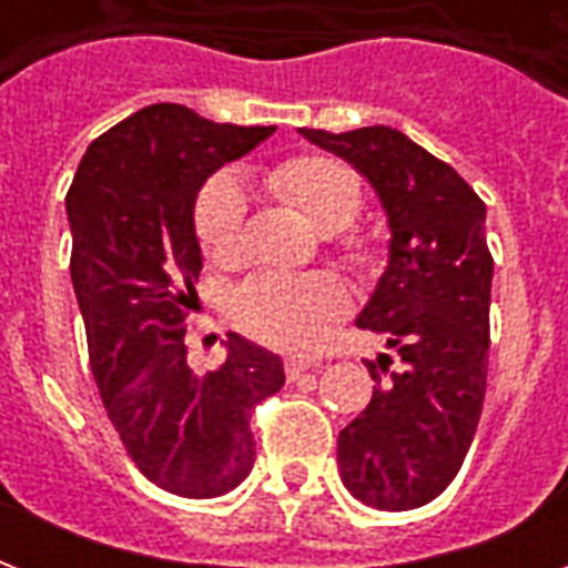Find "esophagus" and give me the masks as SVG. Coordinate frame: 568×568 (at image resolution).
I'll return each instance as SVG.
<instances>
[{"instance_id":"esophagus-1","label":"esophagus","mask_w":568,"mask_h":568,"mask_svg":"<svg viewBox=\"0 0 568 568\" xmlns=\"http://www.w3.org/2000/svg\"><path fill=\"white\" fill-rule=\"evenodd\" d=\"M318 368H321V365L306 363V359H285V377L292 379V383H297L303 374H315Z\"/></svg>"}]
</instances>
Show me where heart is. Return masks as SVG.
I'll return each instance as SVG.
<instances>
[{
  "mask_svg": "<svg viewBox=\"0 0 568 568\" xmlns=\"http://www.w3.org/2000/svg\"><path fill=\"white\" fill-rule=\"evenodd\" d=\"M265 189L294 205L324 235L338 232V256L356 274L379 265L377 241L347 230L363 212V180L351 164L324 153L292 155L265 173ZM244 194L226 176H214L194 203V235L212 265L230 267L244 253ZM347 294L327 274H258L241 285L232 315L250 336L280 351H312L345 312Z\"/></svg>",
  "mask_w": 568,
  "mask_h": 568,
  "instance_id": "obj_1",
  "label": "heart"
}]
</instances>
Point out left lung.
Masks as SVG:
<instances>
[{
    "mask_svg": "<svg viewBox=\"0 0 568 568\" xmlns=\"http://www.w3.org/2000/svg\"><path fill=\"white\" fill-rule=\"evenodd\" d=\"M372 182L392 226L388 267L356 318L395 351L365 363L374 395L338 433V475L377 510L445 493L475 439L489 365L486 205L450 164L392 126L301 129Z\"/></svg>",
    "mask_w": 568,
    "mask_h": 568,
    "instance_id": "obj_1",
    "label": "left lung"
}]
</instances>
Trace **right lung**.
I'll return each mask as SVG.
<instances>
[{
	"mask_svg": "<svg viewBox=\"0 0 568 568\" xmlns=\"http://www.w3.org/2000/svg\"><path fill=\"white\" fill-rule=\"evenodd\" d=\"M267 135L155 102L97 138L67 191L70 276L105 413L141 475L182 498H217L250 475V415L285 383L280 356L239 333L209 374L185 345L203 267L196 191Z\"/></svg>",
	"mask_w": 568,
	"mask_h": 568,
	"instance_id": "1",
	"label": "right lung"
}]
</instances>
